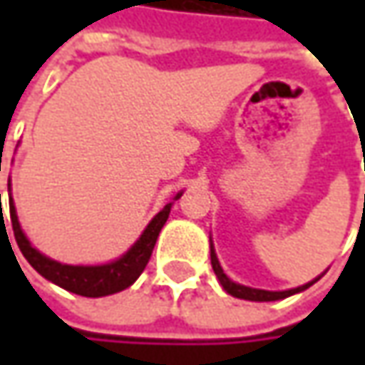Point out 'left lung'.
Listing matches in <instances>:
<instances>
[{
  "instance_id": "left-lung-1",
  "label": "left lung",
  "mask_w": 365,
  "mask_h": 365,
  "mask_svg": "<svg viewBox=\"0 0 365 365\" xmlns=\"http://www.w3.org/2000/svg\"><path fill=\"white\" fill-rule=\"evenodd\" d=\"M211 266H213V272L217 274L219 282H221V287L223 290L227 292V294H232L235 299H244V301H258V302H268V301H280V299H287L290 294H297V292H302V290H307L309 287H313L319 278H315L313 282H307V284H302L299 288H290V290H280V292H272V290H259V288H250L244 287V284H237V282H233L230 280L225 272H223V268H221V264H219L217 254H215V250H213V244H211Z\"/></svg>"
}]
</instances>
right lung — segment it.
Instances as JSON below:
<instances>
[{"instance_id": "right-lung-1", "label": "right lung", "mask_w": 365, "mask_h": 365, "mask_svg": "<svg viewBox=\"0 0 365 365\" xmlns=\"http://www.w3.org/2000/svg\"><path fill=\"white\" fill-rule=\"evenodd\" d=\"M7 189H9V182H7ZM180 195L182 192L176 195L175 201L180 199ZM170 207H173V203L164 205L160 213L148 223V227L140 235V240L121 258L113 259L109 264H101V266H68V264H61L56 259L46 258L44 254H40L36 247H32L28 237L21 232L11 197H9V217H11V227H14V237L18 242V247L36 272L42 274L46 280L58 284L68 292L97 299V297L115 294L123 288L132 287L138 280V276L144 272L148 259L152 256V250L156 245V240H158V233L170 215Z\"/></svg>"}]
</instances>
